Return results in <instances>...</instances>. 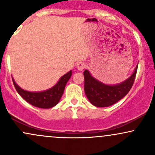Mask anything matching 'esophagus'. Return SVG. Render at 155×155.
I'll use <instances>...</instances> for the list:
<instances>
[{"instance_id":"obj_1","label":"esophagus","mask_w":155,"mask_h":155,"mask_svg":"<svg viewBox=\"0 0 155 155\" xmlns=\"http://www.w3.org/2000/svg\"><path fill=\"white\" fill-rule=\"evenodd\" d=\"M85 66H86V65H85L84 63H82V62H80L77 64V65H76V67H77V69L79 71H82L84 69Z\"/></svg>"}]
</instances>
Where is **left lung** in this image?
Segmentation results:
<instances>
[{"label":"left lung","mask_w":155,"mask_h":155,"mask_svg":"<svg viewBox=\"0 0 155 155\" xmlns=\"http://www.w3.org/2000/svg\"><path fill=\"white\" fill-rule=\"evenodd\" d=\"M138 69L129 79L117 85H106L94 79L87 70L84 71V92L88 100L97 107H107L114 104L124 97L130 90L134 83Z\"/></svg>","instance_id":"obj_1"}]
</instances>
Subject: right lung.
<instances>
[{"label":"right lung","mask_w":155,"mask_h":155,"mask_svg":"<svg viewBox=\"0 0 155 155\" xmlns=\"http://www.w3.org/2000/svg\"><path fill=\"white\" fill-rule=\"evenodd\" d=\"M71 71L60 78L55 86L49 90L40 92H28L21 89L14 79H12L13 84L17 92L27 102L33 106L41 108H49L58 104L63 95L66 83L71 76Z\"/></svg>","instance_id":"obj_1"}]
</instances>
